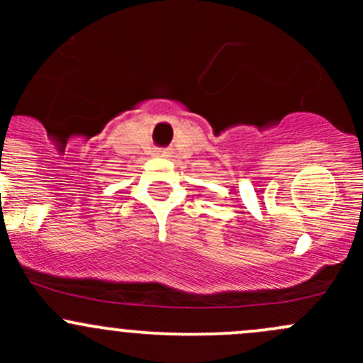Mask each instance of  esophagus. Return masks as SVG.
Returning a JSON list of instances; mask_svg holds the SVG:
<instances>
[{
    "mask_svg": "<svg viewBox=\"0 0 363 363\" xmlns=\"http://www.w3.org/2000/svg\"><path fill=\"white\" fill-rule=\"evenodd\" d=\"M163 156H164V155H163Z\"/></svg>",
    "mask_w": 363,
    "mask_h": 363,
    "instance_id": "1",
    "label": "esophagus"
}]
</instances>
